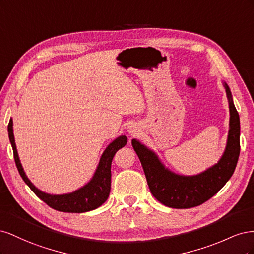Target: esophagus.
<instances>
[{
  "label": "esophagus",
  "mask_w": 254,
  "mask_h": 254,
  "mask_svg": "<svg viewBox=\"0 0 254 254\" xmlns=\"http://www.w3.org/2000/svg\"><path fill=\"white\" fill-rule=\"evenodd\" d=\"M128 132L131 134V135H135L136 134V129H135V127L134 126H130L129 128H128Z\"/></svg>",
  "instance_id": "esophagus-1"
}]
</instances>
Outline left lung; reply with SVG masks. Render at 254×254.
I'll return each instance as SVG.
<instances>
[{
  "label": "left lung",
  "instance_id": "obj_1",
  "mask_svg": "<svg viewBox=\"0 0 254 254\" xmlns=\"http://www.w3.org/2000/svg\"><path fill=\"white\" fill-rule=\"evenodd\" d=\"M230 107V130L224 156L209 170L191 177L176 175L163 166L151 150L136 140L131 144L139 157L152 196L174 209H190L209 200L231 178L240 157L241 125L231 92L225 83Z\"/></svg>",
  "mask_w": 254,
  "mask_h": 254
}]
</instances>
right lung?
Returning <instances> with one entry per match:
<instances>
[{
    "label": "right lung",
    "instance_id": "1",
    "mask_svg": "<svg viewBox=\"0 0 254 254\" xmlns=\"http://www.w3.org/2000/svg\"><path fill=\"white\" fill-rule=\"evenodd\" d=\"M8 135L12 146L14 162H16L17 168L20 173V176L24 182L29 187L34 193L39 197L42 201H44L52 209L65 213H83L91 210L97 209L101 206L110 194L111 189V163L112 159L120 148L124 147L127 144V137L125 135L119 136L115 139L108 147L104 151L103 156L99 161V164L95 175L87 186H84L80 190L74 191L71 194L65 195H49L45 194L40 190H38L34 184L30 182L23 171L22 165L18 157V152L14 143V137L12 132V120L10 119L8 124Z\"/></svg>",
    "mask_w": 254,
    "mask_h": 254
}]
</instances>
